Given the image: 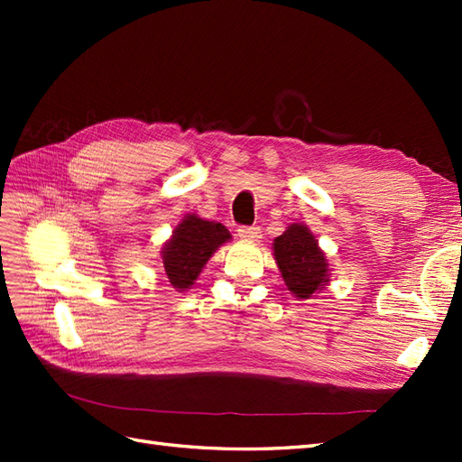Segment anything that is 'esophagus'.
<instances>
[{"label":"esophagus","instance_id":"1","mask_svg":"<svg viewBox=\"0 0 462 462\" xmlns=\"http://www.w3.org/2000/svg\"><path fill=\"white\" fill-rule=\"evenodd\" d=\"M238 236L244 242H258L262 238L260 228H254V226H242L238 230Z\"/></svg>","mask_w":462,"mask_h":462}]
</instances>
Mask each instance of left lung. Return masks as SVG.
Returning a JSON list of instances; mask_svg holds the SVG:
<instances>
[{"instance_id":"8db88e82","label":"left lung","mask_w":462,"mask_h":462,"mask_svg":"<svg viewBox=\"0 0 462 462\" xmlns=\"http://www.w3.org/2000/svg\"><path fill=\"white\" fill-rule=\"evenodd\" d=\"M272 250L282 280L293 298L310 300L313 293H319L329 286V260L308 224H290L282 236L273 240Z\"/></svg>"}]
</instances>
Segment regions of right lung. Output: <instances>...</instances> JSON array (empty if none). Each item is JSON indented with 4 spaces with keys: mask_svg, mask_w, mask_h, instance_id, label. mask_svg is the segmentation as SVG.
<instances>
[{
    "mask_svg": "<svg viewBox=\"0 0 462 462\" xmlns=\"http://www.w3.org/2000/svg\"><path fill=\"white\" fill-rule=\"evenodd\" d=\"M230 240L232 234L220 222L204 220L192 212L184 214L161 250L166 282L176 291L190 290L214 252Z\"/></svg>",
    "mask_w": 462,
    "mask_h": 462,
    "instance_id": "obj_1",
    "label": "right lung"
}]
</instances>
